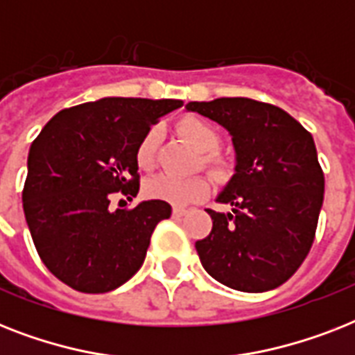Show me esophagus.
I'll list each match as a JSON object with an SVG mask.
<instances>
[{"label":"esophagus","mask_w":355,"mask_h":355,"mask_svg":"<svg viewBox=\"0 0 355 355\" xmlns=\"http://www.w3.org/2000/svg\"><path fill=\"white\" fill-rule=\"evenodd\" d=\"M188 214V210L186 208H182V206H173V216H177V217H182Z\"/></svg>","instance_id":"obj_1"}]
</instances>
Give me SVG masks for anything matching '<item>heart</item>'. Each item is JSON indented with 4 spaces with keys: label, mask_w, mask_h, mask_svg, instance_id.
Masks as SVG:
<instances>
[{
    "label": "heart",
    "mask_w": 355,
    "mask_h": 355,
    "mask_svg": "<svg viewBox=\"0 0 355 355\" xmlns=\"http://www.w3.org/2000/svg\"><path fill=\"white\" fill-rule=\"evenodd\" d=\"M178 134L188 141L195 150H199L200 166L206 167L217 180H227L232 173V164L217 155L216 150L221 144V136L210 123L197 116H186L177 123ZM156 149H158V130L150 128L139 139L136 147V164L139 169L150 171L156 164ZM210 184L202 175H195L189 178H177L171 175H158L145 184V193L150 199L166 200L171 205H189L200 200L208 193Z\"/></svg>",
    "instance_id": "obj_1"
}]
</instances>
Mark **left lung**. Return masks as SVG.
<instances>
[{"label":"left lung","mask_w":355,"mask_h":355,"mask_svg":"<svg viewBox=\"0 0 355 355\" xmlns=\"http://www.w3.org/2000/svg\"><path fill=\"white\" fill-rule=\"evenodd\" d=\"M227 128L236 173L208 210L210 236L195 243L206 272L223 286L263 293L291 278L313 245L324 173L313 136L286 110L247 97L186 105Z\"/></svg>","instance_id":"8db88e82"}]
</instances>
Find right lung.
Returning <instances> with one entry per match:
<instances>
[{
  "label": "right lung",
  "instance_id": "add662e5",
  "mask_svg": "<svg viewBox=\"0 0 355 355\" xmlns=\"http://www.w3.org/2000/svg\"><path fill=\"white\" fill-rule=\"evenodd\" d=\"M178 99L105 97L64 108L31 145L24 211L51 275L80 293H107L141 267L153 230L171 216L166 200L110 208L139 189L136 147Z\"/></svg>",
  "mask_w": 355,
  "mask_h": 355
}]
</instances>
